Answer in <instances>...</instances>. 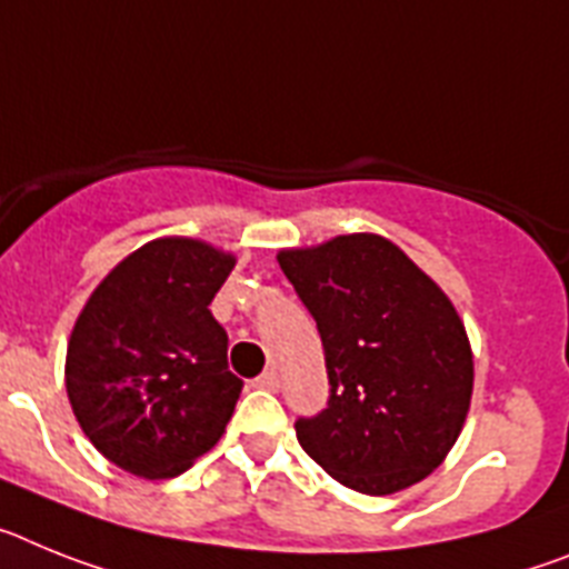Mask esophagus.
<instances>
[{
  "instance_id": "34e87169",
  "label": "esophagus",
  "mask_w": 569,
  "mask_h": 569,
  "mask_svg": "<svg viewBox=\"0 0 569 569\" xmlns=\"http://www.w3.org/2000/svg\"><path fill=\"white\" fill-rule=\"evenodd\" d=\"M257 389H266V392H278L280 389V375L274 372V369H269V372H263L260 378L254 380Z\"/></svg>"
}]
</instances>
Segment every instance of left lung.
Masks as SVG:
<instances>
[{"mask_svg": "<svg viewBox=\"0 0 569 569\" xmlns=\"http://www.w3.org/2000/svg\"><path fill=\"white\" fill-rule=\"evenodd\" d=\"M318 320L329 407L295 423L300 447L343 487L392 496L432 476L472 401V346L447 291L372 231L280 249Z\"/></svg>", "mask_w": 569, "mask_h": 569, "instance_id": "obj_1", "label": "left lung"}]
</instances>
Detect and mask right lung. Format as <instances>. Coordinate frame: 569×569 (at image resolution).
Wrapping results in <instances>:
<instances>
[{
	"label": "right lung",
	"instance_id": "add662e5",
	"mask_svg": "<svg viewBox=\"0 0 569 569\" xmlns=\"http://www.w3.org/2000/svg\"><path fill=\"white\" fill-rule=\"evenodd\" d=\"M234 263L197 237H157L108 271L73 323V418L131 476H180L231 421L243 380L229 372V335L209 303Z\"/></svg>",
	"mask_w": 569,
	"mask_h": 569
}]
</instances>
